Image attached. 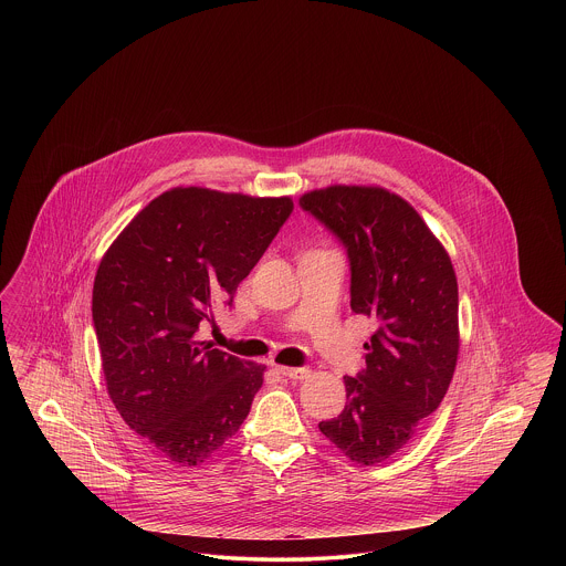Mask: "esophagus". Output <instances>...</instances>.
Listing matches in <instances>:
<instances>
[{"label": "esophagus", "mask_w": 566, "mask_h": 566, "mask_svg": "<svg viewBox=\"0 0 566 566\" xmlns=\"http://www.w3.org/2000/svg\"><path fill=\"white\" fill-rule=\"evenodd\" d=\"M276 370H279L283 377H287V379H305V377L310 375L307 368H292V366H279Z\"/></svg>", "instance_id": "obj_1"}]
</instances>
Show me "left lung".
I'll return each mask as SVG.
<instances>
[{
    "label": "left lung",
    "instance_id": "8db88e82",
    "mask_svg": "<svg viewBox=\"0 0 566 566\" xmlns=\"http://www.w3.org/2000/svg\"><path fill=\"white\" fill-rule=\"evenodd\" d=\"M301 207L344 243L350 310L375 318L366 368L344 377L346 405L324 436L353 462L379 464L442 403L460 353L458 279L418 211L384 187L331 185Z\"/></svg>",
    "mask_w": 566,
    "mask_h": 566
}]
</instances>
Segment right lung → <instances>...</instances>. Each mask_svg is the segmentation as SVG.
<instances>
[{
    "label": "right lung",
    "mask_w": 566,
    "mask_h": 566,
    "mask_svg": "<svg viewBox=\"0 0 566 566\" xmlns=\"http://www.w3.org/2000/svg\"><path fill=\"white\" fill-rule=\"evenodd\" d=\"M290 196L174 187L104 252L93 326L106 390L163 458L196 467L242 427L265 366L198 342L290 218Z\"/></svg>",
    "instance_id": "obj_1"
}]
</instances>
